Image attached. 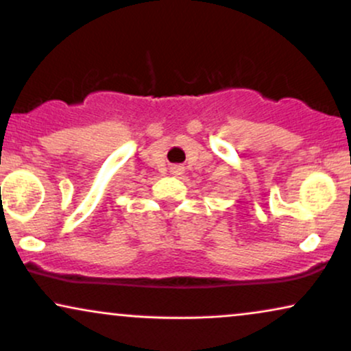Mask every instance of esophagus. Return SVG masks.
Masks as SVG:
<instances>
[{"mask_svg": "<svg viewBox=\"0 0 351 351\" xmlns=\"http://www.w3.org/2000/svg\"><path fill=\"white\" fill-rule=\"evenodd\" d=\"M181 171H183V168H181V167H173L171 168L173 175H181Z\"/></svg>", "mask_w": 351, "mask_h": 351, "instance_id": "34e87169", "label": "esophagus"}]
</instances>
